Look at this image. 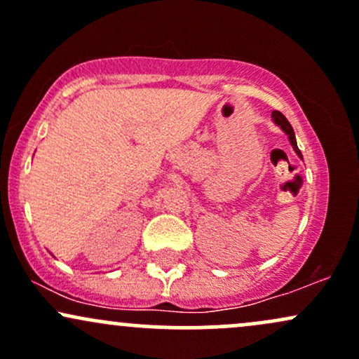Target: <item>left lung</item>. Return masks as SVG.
I'll return each instance as SVG.
<instances>
[{"label":"left lung","mask_w":359,"mask_h":359,"mask_svg":"<svg viewBox=\"0 0 359 359\" xmlns=\"http://www.w3.org/2000/svg\"><path fill=\"white\" fill-rule=\"evenodd\" d=\"M271 118H273V122H275L276 126H280L281 130H283L285 134L288 135V139H290V144H292V146H293V151H295L297 154H299V158H300V159H304V158H302V152H300L299 146H297L295 132H293L292 126H290V122H288V120H287V116H285L283 114H281V111L275 110V111H273V114H271Z\"/></svg>","instance_id":"1"}]
</instances>
